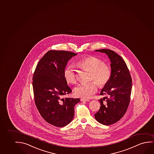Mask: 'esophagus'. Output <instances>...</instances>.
Masks as SVG:
<instances>
[{
    "mask_svg": "<svg viewBox=\"0 0 154 154\" xmlns=\"http://www.w3.org/2000/svg\"><path fill=\"white\" fill-rule=\"evenodd\" d=\"M81 101H90L89 99H81Z\"/></svg>",
    "mask_w": 154,
    "mask_h": 154,
    "instance_id": "1",
    "label": "esophagus"
}]
</instances>
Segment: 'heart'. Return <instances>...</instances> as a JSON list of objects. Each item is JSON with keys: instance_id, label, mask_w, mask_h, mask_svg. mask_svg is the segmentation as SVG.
I'll list each match as a JSON object with an SVG mask.
<instances>
[{"instance_id": "1", "label": "heart", "mask_w": 154, "mask_h": 154, "mask_svg": "<svg viewBox=\"0 0 154 154\" xmlns=\"http://www.w3.org/2000/svg\"><path fill=\"white\" fill-rule=\"evenodd\" d=\"M76 64L81 69L90 71L89 80L95 81L76 86L74 89V93L77 97L85 99L89 98L97 91L96 82L100 87H103L110 80L112 74L110 67L98 57L91 55L83 57L76 62ZM63 75L68 83L75 84L77 82L76 74L71 66L65 68Z\"/></svg>"}]
</instances>
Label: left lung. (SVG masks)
I'll list each match as a JSON object with an SVG mask.
<instances>
[{
	"mask_svg": "<svg viewBox=\"0 0 154 154\" xmlns=\"http://www.w3.org/2000/svg\"><path fill=\"white\" fill-rule=\"evenodd\" d=\"M95 51L106 53L111 62L110 80L100 94L108 97H106L105 103L104 98L99 100L101 106L94 115L97 122L108 126L118 122L126 113L130 102L132 79L125 62L116 52L108 49Z\"/></svg>",
	"mask_w": 154,
	"mask_h": 154,
	"instance_id": "left-lung-1",
	"label": "left lung"
}]
</instances>
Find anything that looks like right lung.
<instances>
[{"instance_id":"right-lung-1","label":"right lung","mask_w":154,"mask_h":154,"mask_svg":"<svg viewBox=\"0 0 154 154\" xmlns=\"http://www.w3.org/2000/svg\"><path fill=\"white\" fill-rule=\"evenodd\" d=\"M76 53L48 51L37 64L32 77L34 100L40 115L48 124L63 127L71 122L74 106L80 99L65 97L72 90L63 73L67 62Z\"/></svg>"}]
</instances>
